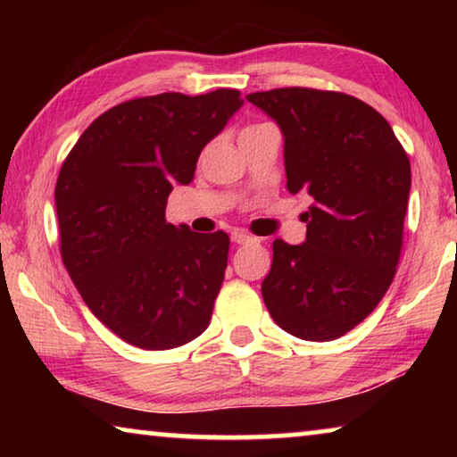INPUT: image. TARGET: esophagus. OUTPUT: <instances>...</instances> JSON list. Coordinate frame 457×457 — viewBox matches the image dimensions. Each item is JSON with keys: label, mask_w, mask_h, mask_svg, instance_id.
Segmentation results:
<instances>
[{"label": "esophagus", "mask_w": 457, "mask_h": 457, "mask_svg": "<svg viewBox=\"0 0 457 457\" xmlns=\"http://www.w3.org/2000/svg\"><path fill=\"white\" fill-rule=\"evenodd\" d=\"M231 242H234V244H252V242H256V237H252L250 234H245V231H242V229H236V231H231Z\"/></svg>", "instance_id": "34e87169"}]
</instances>
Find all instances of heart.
Wrapping results in <instances>:
<instances>
[{
	"instance_id": "heart-1",
	"label": "heart",
	"mask_w": 457,
	"mask_h": 457,
	"mask_svg": "<svg viewBox=\"0 0 457 457\" xmlns=\"http://www.w3.org/2000/svg\"><path fill=\"white\" fill-rule=\"evenodd\" d=\"M256 127H262V125H252V127H245L244 130H247V129H256Z\"/></svg>"
}]
</instances>
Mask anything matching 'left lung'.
<instances>
[{"mask_svg": "<svg viewBox=\"0 0 457 457\" xmlns=\"http://www.w3.org/2000/svg\"><path fill=\"white\" fill-rule=\"evenodd\" d=\"M245 100L282 129L286 187L312 201L306 242L274 239L262 296L282 330L335 340L375 311L395 278L411 189L407 153L383 114L345 92L290 87Z\"/></svg>", "mask_w": 457, "mask_h": 457, "instance_id": "1", "label": "left lung"}]
</instances>
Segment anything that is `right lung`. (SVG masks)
I'll return each instance as SVG.
<instances>
[{"instance_id": "1", "label": "right lung", "mask_w": 457, "mask_h": 457, "mask_svg": "<svg viewBox=\"0 0 457 457\" xmlns=\"http://www.w3.org/2000/svg\"><path fill=\"white\" fill-rule=\"evenodd\" d=\"M242 104L234 88L127 100L84 130L60 169L62 262L92 314L138 349H175L210 324L229 237L167 223L165 207Z\"/></svg>"}]
</instances>
